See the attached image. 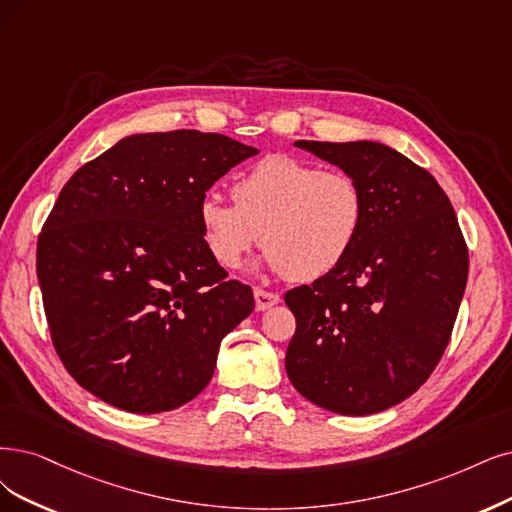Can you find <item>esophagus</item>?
<instances>
[{
	"mask_svg": "<svg viewBox=\"0 0 512 512\" xmlns=\"http://www.w3.org/2000/svg\"><path fill=\"white\" fill-rule=\"evenodd\" d=\"M253 295H255V308H257V310H268V308L276 306L278 301H280V297H278L276 293L263 291V289H255Z\"/></svg>",
	"mask_w": 512,
	"mask_h": 512,
	"instance_id": "esophagus-1",
	"label": "esophagus"
}]
</instances>
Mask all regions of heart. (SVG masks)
<instances>
[{
	"mask_svg": "<svg viewBox=\"0 0 512 512\" xmlns=\"http://www.w3.org/2000/svg\"><path fill=\"white\" fill-rule=\"evenodd\" d=\"M234 204L219 196L200 202L208 253L221 268H238L259 242L266 266L310 282L337 270L365 227L363 187L342 170L285 154L261 158L232 183Z\"/></svg>",
	"mask_w": 512,
	"mask_h": 512,
	"instance_id": "obj_1",
	"label": "heart"
}]
</instances>
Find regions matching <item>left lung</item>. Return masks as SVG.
Segmentation results:
<instances>
[{
  "label": "left lung",
  "instance_id": "left-lung-1",
  "mask_svg": "<svg viewBox=\"0 0 512 512\" xmlns=\"http://www.w3.org/2000/svg\"><path fill=\"white\" fill-rule=\"evenodd\" d=\"M363 187L365 227L331 274L291 289L287 375L333 413L405 401L439 365L468 278L456 213L428 170L375 141H297Z\"/></svg>",
  "mask_w": 512,
  "mask_h": 512
}]
</instances>
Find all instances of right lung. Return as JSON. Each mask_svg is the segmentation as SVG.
I'll use <instances>...</instances> for the list:
<instances>
[{
    "mask_svg": "<svg viewBox=\"0 0 512 512\" xmlns=\"http://www.w3.org/2000/svg\"><path fill=\"white\" fill-rule=\"evenodd\" d=\"M255 147L217 132L130 135L61 189L37 238L56 354L101 401L177 409L211 382L221 339L255 308L208 253L198 208Z\"/></svg>",
    "mask_w": 512,
    "mask_h": 512,
    "instance_id": "obj_1",
    "label": "right lung"
}]
</instances>
